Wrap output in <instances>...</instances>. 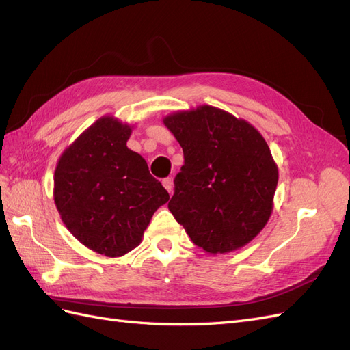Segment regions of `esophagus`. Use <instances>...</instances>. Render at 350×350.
I'll return each instance as SVG.
<instances>
[{"instance_id":"34e87169","label":"esophagus","mask_w":350,"mask_h":350,"mask_svg":"<svg viewBox=\"0 0 350 350\" xmlns=\"http://www.w3.org/2000/svg\"><path fill=\"white\" fill-rule=\"evenodd\" d=\"M162 184H163V187L166 188V191L171 194L172 191H174V181H172V178H165L163 181H162Z\"/></svg>"}]
</instances>
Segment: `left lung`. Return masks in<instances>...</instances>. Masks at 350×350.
Returning a JSON list of instances; mask_svg holds the SVG:
<instances>
[{"label":"left lung","mask_w":350,"mask_h":350,"mask_svg":"<svg viewBox=\"0 0 350 350\" xmlns=\"http://www.w3.org/2000/svg\"><path fill=\"white\" fill-rule=\"evenodd\" d=\"M184 152L169 210L208 254H226L256 238L273 211L279 171L257 129L210 105L163 118Z\"/></svg>","instance_id":"obj_1"}]
</instances>
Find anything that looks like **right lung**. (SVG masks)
I'll return each instance as SVG.
<instances>
[{
  "mask_svg": "<svg viewBox=\"0 0 350 350\" xmlns=\"http://www.w3.org/2000/svg\"><path fill=\"white\" fill-rule=\"evenodd\" d=\"M131 133L115 116H100L62 152L54 174V201L71 235L111 258L140 245L169 200L144 159L126 147Z\"/></svg>",
  "mask_w": 350,
  "mask_h": 350,
  "instance_id": "obj_1",
  "label": "right lung"
}]
</instances>
